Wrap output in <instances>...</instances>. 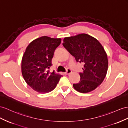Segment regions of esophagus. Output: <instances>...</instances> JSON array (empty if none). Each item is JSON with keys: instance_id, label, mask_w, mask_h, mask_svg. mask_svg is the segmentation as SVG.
Returning <instances> with one entry per match:
<instances>
[{"instance_id": "34e87169", "label": "esophagus", "mask_w": 128, "mask_h": 128, "mask_svg": "<svg viewBox=\"0 0 128 128\" xmlns=\"http://www.w3.org/2000/svg\"><path fill=\"white\" fill-rule=\"evenodd\" d=\"M72 72V71L70 70V69H68L67 71L65 72L64 73L65 74H71Z\"/></svg>"}]
</instances>
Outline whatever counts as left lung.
<instances>
[{"mask_svg": "<svg viewBox=\"0 0 128 128\" xmlns=\"http://www.w3.org/2000/svg\"><path fill=\"white\" fill-rule=\"evenodd\" d=\"M63 45L77 63L84 66L80 73V81L73 84L74 89L81 93L95 89L103 82L108 71V57L102 45L85 34L64 38Z\"/></svg>", "mask_w": 128, "mask_h": 128, "instance_id": "left-lung-1", "label": "left lung"}]
</instances>
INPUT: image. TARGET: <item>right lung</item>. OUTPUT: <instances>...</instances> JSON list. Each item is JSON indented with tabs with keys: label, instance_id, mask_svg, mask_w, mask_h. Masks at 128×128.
<instances>
[{
	"label": "right lung",
	"instance_id": "1",
	"mask_svg": "<svg viewBox=\"0 0 128 128\" xmlns=\"http://www.w3.org/2000/svg\"><path fill=\"white\" fill-rule=\"evenodd\" d=\"M61 40L42 36L33 40L26 48L22 60V75L26 83L37 92H50L62 77L48 70L52 65L54 52Z\"/></svg>",
	"mask_w": 128,
	"mask_h": 128
}]
</instances>
